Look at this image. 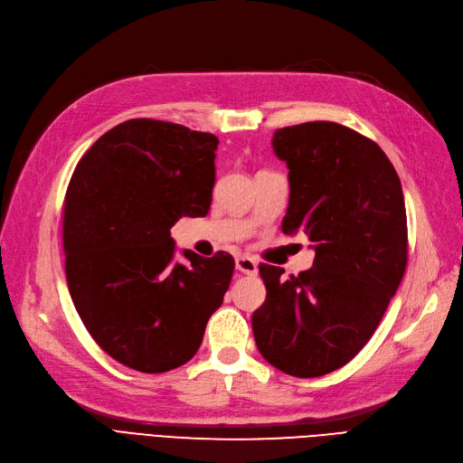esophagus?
<instances>
[{"mask_svg": "<svg viewBox=\"0 0 463 463\" xmlns=\"http://www.w3.org/2000/svg\"><path fill=\"white\" fill-rule=\"evenodd\" d=\"M236 269L244 273V275H258V263L253 261L251 258H246V256H241L236 258Z\"/></svg>", "mask_w": 463, "mask_h": 463, "instance_id": "obj_1", "label": "esophagus"}]
</instances>
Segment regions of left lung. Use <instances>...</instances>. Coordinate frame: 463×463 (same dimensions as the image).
Instances as JSON below:
<instances>
[{
  "instance_id": "1",
  "label": "left lung",
  "mask_w": 463,
  "mask_h": 463,
  "mask_svg": "<svg viewBox=\"0 0 463 463\" xmlns=\"http://www.w3.org/2000/svg\"><path fill=\"white\" fill-rule=\"evenodd\" d=\"M273 152L288 167L282 232H306L316 260L298 277L260 265L267 298L253 338L277 369L321 377L367 345L404 277V194L381 147L338 123L279 128Z\"/></svg>"
}]
</instances>
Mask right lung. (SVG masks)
<instances>
[{"label":"right lung","instance_id":"obj_1","mask_svg":"<svg viewBox=\"0 0 463 463\" xmlns=\"http://www.w3.org/2000/svg\"><path fill=\"white\" fill-rule=\"evenodd\" d=\"M217 137L130 118L99 137L74 169L63 205L67 285L103 352L165 373L198 352L229 290L234 260L183 250L171 227L210 212Z\"/></svg>","mask_w":463,"mask_h":463}]
</instances>
